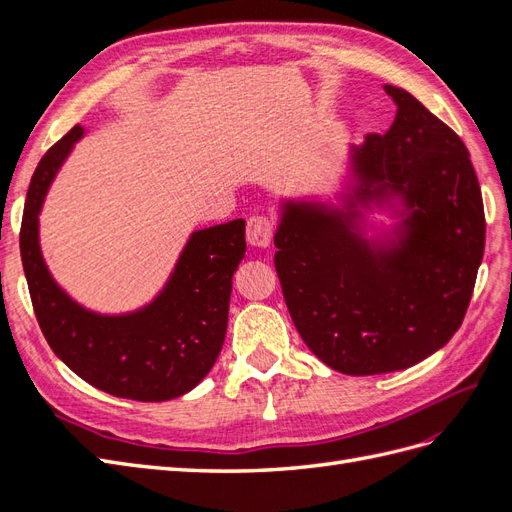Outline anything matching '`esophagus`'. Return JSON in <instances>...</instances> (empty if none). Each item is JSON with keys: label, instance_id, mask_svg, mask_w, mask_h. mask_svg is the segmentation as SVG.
Returning <instances> with one entry per match:
<instances>
[{"label": "esophagus", "instance_id": "obj_1", "mask_svg": "<svg viewBox=\"0 0 512 512\" xmlns=\"http://www.w3.org/2000/svg\"><path fill=\"white\" fill-rule=\"evenodd\" d=\"M275 235V222L269 215H252L247 220V241L256 247H269Z\"/></svg>", "mask_w": 512, "mask_h": 512}]
</instances>
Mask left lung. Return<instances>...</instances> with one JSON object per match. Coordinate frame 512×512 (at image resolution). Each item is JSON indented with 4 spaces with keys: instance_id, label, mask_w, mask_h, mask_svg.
I'll return each instance as SVG.
<instances>
[{
    "instance_id": "1",
    "label": "left lung",
    "mask_w": 512,
    "mask_h": 512,
    "mask_svg": "<svg viewBox=\"0 0 512 512\" xmlns=\"http://www.w3.org/2000/svg\"><path fill=\"white\" fill-rule=\"evenodd\" d=\"M386 134L352 147L359 179L344 209L286 203L275 271L290 318L322 363L348 376L406 369L461 327L485 252L480 185L461 138L406 89ZM397 195L405 220L391 244L367 242L361 202Z\"/></svg>"
}]
</instances>
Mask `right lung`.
<instances>
[{"mask_svg": "<svg viewBox=\"0 0 512 512\" xmlns=\"http://www.w3.org/2000/svg\"><path fill=\"white\" fill-rule=\"evenodd\" d=\"M74 126L44 153L27 190L21 260L40 329L76 376L123 399L166 401L192 391L224 344L232 275L245 254V222L196 230L166 288L126 316H100L74 303L46 269L38 243V213L72 145Z\"/></svg>", "mask_w": 512, "mask_h": 512, "instance_id": "right-lung-1", "label": "right lung"}]
</instances>
